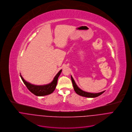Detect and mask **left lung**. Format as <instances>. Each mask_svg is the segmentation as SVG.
<instances>
[{
  "label": "left lung",
  "instance_id": "obj_1",
  "mask_svg": "<svg viewBox=\"0 0 132 132\" xmlns=\"http://www.w3.org/2000/svg\"><path fill=\"white\" fill-rule=\"evenodd\" d=\"M71 78L73 86L75 92H76V93L77 94L80 95L81 96L85 97H88V98H95V97H97L101 95L102 94H103L105 92V90H104V91L98 93H89V92H85L78 87V86L76 85L72 75H71Z\"/></svg>",
  "mask_w": 132,
  "mask_h": 132
}]
</instances>
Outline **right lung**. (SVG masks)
<instances>
[{
    "label": "right lung",
    "mask_w": 132,
    "mask_h": 132,
    "mask_svg": "<svg viewBox=\"0 0 132 132\" xmlns=\"http://www.w3.org/2000/svg\"><path fill=\"white\" fill-rule=\"evenodd\" d=\"M61 72L62 70H60L55 76L54 80L51 83L43 85H36L27 82L23 78L21 74L20 77L24 84L32 93L37 96H44L52 93L55 90L57 84L58 77L60 76Z\"/></svg>",
    "instance_id": "right-lung-1"
}]
</instances>
